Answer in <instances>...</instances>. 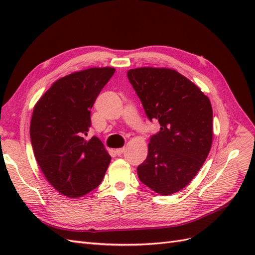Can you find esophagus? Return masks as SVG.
Instances as JSON below:
<instances>
[{"instance_id":"1","label":"esophagus","mask_w":255,"mask_h":255,"mask_svg":"<svg viewBox=\"0 0 255 255\" xmlns=\"http://www.w3.org/2000/svg\"><path fill=\"white\" fill-rule=\"evenodd\" d=\"M125 148H120V149H117V150H116V153H117L118 154V155H121V154L123 153V152H125Z\"/></svg>"}]
</instances>
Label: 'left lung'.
I'll return each mask as SVG.
<instances>
[{
  "mask_svg": "<svg viewBox=\"0 0 255 255\" xmlns=\"http://www.w3.org/2000/svg\"><path fill=\"white\" fill-rule=\"evenodd\" d=\"M128 79L146 117L160 125L150 137L148 156L137 167L138 177L157 194L172 195L190 183L210 153L211 102L194 83L171 69H130Z\"/></svg>",
  "mask_w": 255,
  "mask_h": 255,
  "instance_id": "left-lung-1",
  "label": "left lung"
}]
</instances>
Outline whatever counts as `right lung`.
<instances>
[{
	"label": "right lung",
	"instance_id": "obj_1",
	"mask_svg": "<svg viewBox=\"0 0 255 255\" xmlns=\"http://www.w3.org/2000/svg\"><path fill=\"white\" fill-rule=\"evenodd\" d=\"M90 68L54 83L37 102L30 121V142L41 171L60 194L79 198L97 188L111 163L97 136L86 140L90 110L115 73Z\"/></svg>",
	"mask_w": 255,
	"mask_h": 255
}]
</instances>
